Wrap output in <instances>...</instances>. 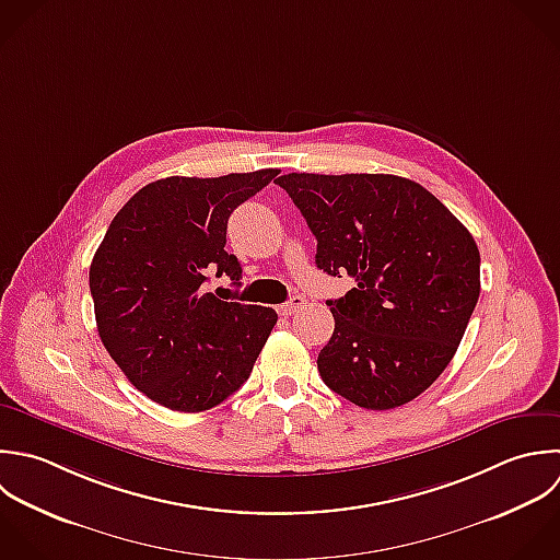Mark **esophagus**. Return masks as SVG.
<instances>
[{
  "instance_id": "obj_1",
  "label": "esophagus",
  "mask_w": 560,
  "mask_h": 560,
  "mask_svg": "<svg viewBox=\"0 0 560 560\" xmlns=\"http://www.w3.org/2000/svg\"><path fill=\"white\" fill-rule=\"evenodd\" d=\"M303 305H305V299L296 294V296H292L288 303L279 305V314H281V316H292V314L299 312Z\"/></svg>"
}]
</instances>
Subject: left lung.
Wrapping results in <instances>:
<instances>
[{
	"label": "left lung",
	"instance_id": "1",
	"mask_svg": "<svg viewBox=\"0 0 560 560\" xmlns=\"http://www.w3.org/2000/svg\"><path fill=\"white\" fill-rule=\"evenodd\" d=\"M316 235V266L355 279L327 301L323 382L366 410L399 408L452 362L480 296V250L425 187L393 174L277 178Z\"/></svg>",
	"mask_w": 560,
	"mask_h": 560
}]
</instances>
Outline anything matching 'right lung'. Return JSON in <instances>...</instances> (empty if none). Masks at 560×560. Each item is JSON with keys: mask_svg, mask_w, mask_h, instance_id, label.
<instances>
[{"mask_svg": "<svg viewBox=\"0 0 560 560\" xmlns=\"http://www.w3.org/2000/svg\"><path fill=\"white\" fill-rule=\"evenodd\" d=\"M279 170L218 178L167 176L141 187L113 218L89 288L102 345L148 399L202 412L250 375L277 312L202 290L209 272L242 279L224 250L229 215Z\"/></svg>", "mask_w": 560, "mask_h": 560, "instance_id": "obj_1", "label": "right lung"}]
</instances>
